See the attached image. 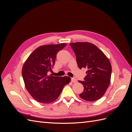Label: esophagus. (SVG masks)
Listing matches in <instances>:
<instances>
[{
  "label": "esophagus",
  "mask_w": 132,
  "mask_h": 132,
  "mask_svg": "<svg viewBox=\"0 0 132 132\" xmlns=\"http://www.w3.org/2000/svg\"><path fill=\"white\" fill-rule=\"evenodd\" d=\"M71 81H72V82H74H74H77V79L74 78H71Z\"/></svg>",
  "instance_id": "esophagus-1"
}]
</instances>
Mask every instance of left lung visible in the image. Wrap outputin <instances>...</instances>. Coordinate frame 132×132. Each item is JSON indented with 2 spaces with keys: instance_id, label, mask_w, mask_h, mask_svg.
Here are the masks:
<instances>
[{
  "instance_id": "1",
  "label": "left lung",
  "mask_w": 132,
  "mask_h": 132,
  "mask_svg": "<svg viewBox=\"0 0 132 132\" xmlns=\"http://www.w3.org/2000/svg\"><path fill=\"white\" fill-rule=\"evenodd\" d=\"M79 69L87 68L84 80L78 81L83 85L84 91L80 96L87 101L101 98L109 87L112 67L106 55L94 44L90 42L71 43Z\"/></svg>"
}]
</instances>
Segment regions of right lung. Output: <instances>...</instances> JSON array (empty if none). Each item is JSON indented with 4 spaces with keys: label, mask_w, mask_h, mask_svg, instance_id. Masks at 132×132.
<instances>
[{
    "label": "right lung",
    "mask_w": 132,
    "mask_h": 132,
    "mask_svg": "<svg viewBox=\"0 0 132 132\" xmlns=\"http://www.w3.org/2000/svg\"><path fill=\"white\" fill-rule=\"evenodd\" d=\"M66 43L48 45L37 47L24 63L22 75L26 89L35 100L49 103L56 100L64 86L70 82L69 77L48 75L55 64L57 54Z\"/></svg>",
    "instance_id": "right-lung-1"
}]
</instances>
